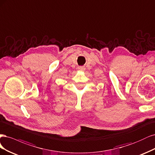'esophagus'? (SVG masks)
Wrapping results in <instances>:
<instances>
[{
    "label": "esophagus",
    "mask_w": 155,
    "mask_h": 155,
    "mask_svg": "<svg viewBox=\"0 0 155 155\" xmlns=\"http://www.w3.org/2000/svg\"><path fill=\"white\" fill-rule=\"evenodd\" d=\"M78 69H79V70H81V71H84L85 68H84V67H82V66H79V67H78Z\"/></svg>",
    "instance_id": "34e87169"
}]
</instances>
